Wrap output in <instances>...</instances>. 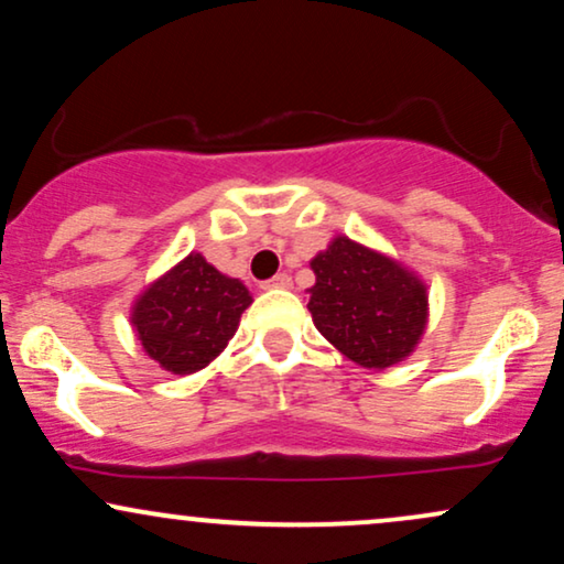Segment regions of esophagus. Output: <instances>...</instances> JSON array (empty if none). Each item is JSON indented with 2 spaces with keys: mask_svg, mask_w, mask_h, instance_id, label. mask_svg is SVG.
Returning a JSON list of instances; mask_svg holds the SVG:
<instances>
[{
  "mask_svg": "<svg viewBox=\"0 0 564 564\" xmlns=\"http://www.w3.org/2000/svg\"><path fill=\"white\" fill-rule=\"evenodd\" d=\"M291 286V275L286 273H278L270 278V281L262 283V289H289Z\"/></svg>",
  "mask_w": 564,
  "mask_h": 564,
  "instance_id": "34e87169",
  "label": "esophagus"
}]
</instances>
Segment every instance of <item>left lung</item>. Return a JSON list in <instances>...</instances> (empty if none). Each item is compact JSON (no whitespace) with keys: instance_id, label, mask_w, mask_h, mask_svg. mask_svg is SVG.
Here are the masks:
<instances>
[{"instance_id":"obj_1","label":"left lung","mask_w":564,"mask_h":564,"mask_svg":"<svg viewBox=\"0 0 564 564\" xmlns=\"http://www.w3.org/2000/svg\"><path fill=\"white\" fill-rule=\"evenodd\" d=\"M315 328L355 364L390 368L426 328V289L390 257L339 236L310 262Z\"/></svg>"}]
</instances>
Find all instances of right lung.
<instances>
[{
	"mask_svg": "<svg viewBox=\"0 0 564 564\" xmlns=\"http://www.w3.org/2000/svg\"><path fill=\"white\" fill-rule=\"evenodd\" d=\"M249 304V291L238 278L191 254L134 302L132 323L161 368L193 373L223 352Z\"/></svg>",
	"mask_w": 564,
	"mask_h": 564,
	"instance_id": "add662e5",
	"label": "right lung"
}]
</instances>
